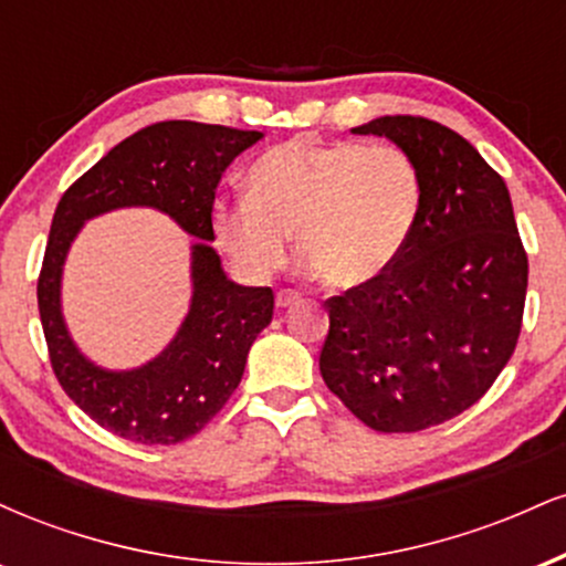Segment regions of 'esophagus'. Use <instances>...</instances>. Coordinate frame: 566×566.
Wrapping results in <instances>:
<instances>
[{"instance_id": "esophagus-1", "label": "esophagus", "mask_w": 566, "mask_h": 566, "mask_svg": "<svg viewBox=\"0 0 566 566\" xmlns=\"http://www.w3.org/2000/svg\"><path fill=\"white\" fill-rule=\"evenodd\" d=\"M295 303H301V295L292 290H282L276 292V308H292Z\"/></svg>"}]
</instances>
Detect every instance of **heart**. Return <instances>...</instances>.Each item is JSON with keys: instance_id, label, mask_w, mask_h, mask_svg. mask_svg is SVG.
<instances>
[{"instance_id": "obj_1", "label": "heart", "mask_w": 566, "mask_h": 566, "mask_svg": "<svg viewBox=\"0 0 566 566\" xmlns=\"http://www.w3.org/2000/svg\"><path fill=\"white\" fill-rule=\"evenodd\" d=\"M247 201L212 210V237L233 269L263 282L287 261L337 290H356L391 269L423 210V178L388 143L295 138L269 148L244 178Z\"/></svg>"}]
</instances>
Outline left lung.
Segmentation results:
<instances>
[{
	"instance_id": "left-lung-1",
	"label": "left lung",
	"mask_w": 566,
	"mask_h": 566,
	"mask_svg": "<svg viewBox=\"0 0 566 566\" xmlns=\"http://www.w3.org/2000/svg\"><path fill=\"white\" fill-rule=\"evenodd\" d=\"M356 135L418 165L423 210L391 269L329 297L319 369L361 423L415 433L476 405L522 333L527 252L505 180L463 135L423 116H380Z\"/></svg>"
}]
</instances>
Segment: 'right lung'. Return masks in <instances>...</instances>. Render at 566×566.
I'll return each instance as SVG.
<instances>
[{
	"label": "right lung",
	"instance_id": "1",
	"mask_svg": "<svg viewBox=\"0 0 566 566\" xmlns=\"http://www.w3.org/2000/svg\"><path fill=\"white\" fill-rule=\"evenodd\" d=\"M261 138L255 129L157 122L114 146L57 201L36 284L50 365L69 399L116 437L178 444L199 433L237 391L250 346L271 324V287L231 282L210 247L220 178ZM119 206H154L198 242L192 245V305L179 335L143 368L114 374L93 366L70 340L60 279L83 220Z\"/></svg>",
	"mask_w": 566,
	"mask_h": 566
}]
</instances>
